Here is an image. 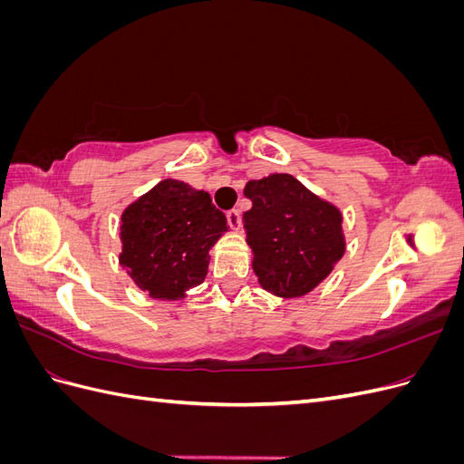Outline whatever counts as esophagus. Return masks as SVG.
Returning <instances> with one entry per match:
<instances>
[{"label": "esophagus", "instance_id": "1", "mask_svg": "<svg viewBox=\"0 0 464 464\" xmlns=\"http://www.w3.org/2000/svg\"><path fill=\"white\" fill-rule=\"evenodd\" d=\"M227 220H228V227H230L232 230H237V228H240V222H242V218H240V210H237V208H230L228 213H227Z\"/></svg>", "mask_w": 464, "mask_h": 464}]
</instances>
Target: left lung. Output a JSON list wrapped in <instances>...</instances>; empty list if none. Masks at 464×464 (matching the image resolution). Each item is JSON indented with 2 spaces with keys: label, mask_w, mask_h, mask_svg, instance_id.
<instances>
[{
  "label": "left lung",
  "mask_w": 464,
  "mask_h": 464,
  "mask_svg": "<svg viewBox=\"0 0 464 464\" xmlns=\"http://www.w3.org/2000/svg\"><path fill=\"white\" fill-rule=\"evenodd\" d=\"M244 195L246 242L259 285L280 298L312 292L344 256L341 210L290 174L249 179Z\"/></svg>",
  "instance_id": "left-lung-1"
}]
</instances>
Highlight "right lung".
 Returning a JSON list of instances; mask_svg holds the SVG:
<instances>
[{
    "instance_id": "obj_1",
    "label": "right lung",
    "mask_w": 464,
    "mask_h": 464,
    "mask_svg": "<svg viewBox=\"0 0 464 464\" xmlns=\"http://www.w3.org/2000/svg\"><path fill=\"white\" fill-rule=\"evenodd\" d=\"M224 232L227 217L207 191L168 178L123 210L120 265L150 298L181 300L205 280Z\"/></svg>"
}]
</instances>
